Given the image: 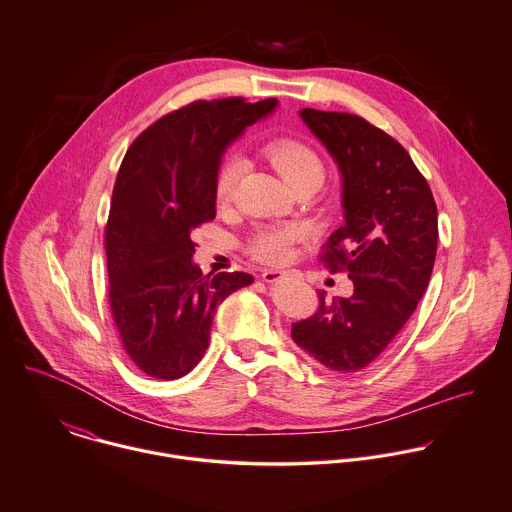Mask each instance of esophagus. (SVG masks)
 Masks as SVG:
<instances>
[{
    "mask_svg": "<svg viewBox=\"0 0 512 512\" xmlns=\"http://www.w3.org/2000/svg\"><path fill=\"white\" fill-rule=\"evenodd\" d=\"M284 270H264L262 272V278H264V282H278L280 278H284Z\"/></svg>",
    "mask_w": 512,
    "mask_h": 512,
    "instance_id": "34e87169",
    "label": "esophagus"
}]
</instances>
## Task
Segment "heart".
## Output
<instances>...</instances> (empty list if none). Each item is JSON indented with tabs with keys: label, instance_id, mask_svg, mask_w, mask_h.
Instances as JSON below:
<instances>
[{
	"label": "heart",
	"instance_id": "obj_1",
	"mask_svg": "<svg viewBox=\"0 0 512 512\" xmlns=\"http://www.w3.org/2000/svg\"><path fill=\"white\" fill-rule=\"evenodd\" d=\"M268 163L280 172L286 182L296 188L306 182L320 184L324 178V161L320 153L304 139L298 137H276L262 149ZM242 174V163L236 157H228L220 163L214 176V202L226 206L232 202L238 180ZM298 226H260L248 240V254L260 262L280 264L292 254V244L300 238Z\"/></svg>",
	"mask_w": 512,
	"mask_h": 512
}]
</instances>
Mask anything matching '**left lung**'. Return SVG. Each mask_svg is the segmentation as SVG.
<instances>
[{
  "instance_id": "1",
  "label": "left lung",
  "mask_w": 512,
  "mask_h": 512,
  "mask_svg": "<svg viewBox=\"0 0 512 512\" xmlns=\"http://www.w3.org/2000/svg\"><path fill=\"white\" fill-rule=\"evenodd\" d=\"M343 178L345 224L322 246L320 262L347 272L351 298L326 300L292 324V340L334 371L369 365L403 330L433 272L437 204L409 153L363 117L302 109Z\"/></svg>"
}]
</instances>
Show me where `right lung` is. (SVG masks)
<instances>
[{"instance_id":"obj_1","label":"right lung","mask_w":512,"mask_h":512,"mask_svg":"<svg viewBox=\"0 0 512 512\" xmlns=\"http://www.w3.org/2000/svg\"><path fill=\"white\" fill-rule=\"evenodd\" d=\"M276 99L192 101L147 127L115 180L105 226L109 306L123 349L155 379L194 369L214 308L252 284L246 272L204 276L190 232L214 220V176L230 141L276 107Z\"/></svg>"}]
</instances>
